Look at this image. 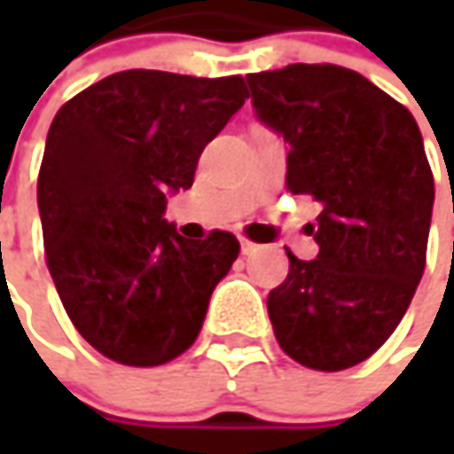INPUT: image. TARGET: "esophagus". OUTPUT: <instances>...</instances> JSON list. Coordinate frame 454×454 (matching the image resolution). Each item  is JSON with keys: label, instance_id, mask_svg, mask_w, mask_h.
<instances>
[{"label": "esophagus", "instance_id": "34e87169", "mask_svg": "<svg viewBox=\"0 0 454 454\" xmlns=\"http://www.w3.org/2000/svg\"><path fill=\"white\" fill-rule=\"evenodd\" d=\"M239 250H242V254H253L257 253V245L250 242V239H242V242H239Z\"/></svg>", "mask_w": 454, "mask_h": 454}]
</instances>
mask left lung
Masks as SVG:
<instances>
[{
    "mask_svg": "<svg viewBox=\"0 0 454 454\" xmlns=\"http://www.w3.org/2000/svg\"><path fill=\"white\" fill-rule=\"evenodd\" d=\"M257 118L290 144L286 184L323 204L316 260L288 250L268 295L280 348L316 372L351 369L404 318L422 280L434 179L414 115L339 65L247 75Z\"/></svg>",
    "mask_w": 454,
    "mask_h": 454,
    "instance_id": "obj_1",
    "label": "left lung"
}]
</instances>
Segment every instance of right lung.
I'll list each match as a JSON object with an SVG mask.
<instances>
[{
    "label": "right lung",
    "mask_w": 454,
    "mask_h": 454,
    "mask_svg": "<svg viewBox=\"0 0 454 454\" xmlns=\"http://www.w3.org/2000/svg\"><path fill=\"white\" fill-rule=\"evenodd\" d=\"M245 80L126 70L62 106L37 207L47 268L78 333L126 366H161L201 331L235 235L186 239L166 194L189 189L204 146L242 108Z\"/></svg>",
    "instance_id": "obj_1"
}]
</instances>
